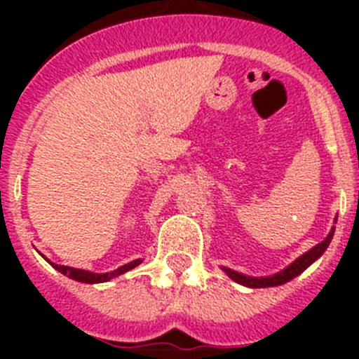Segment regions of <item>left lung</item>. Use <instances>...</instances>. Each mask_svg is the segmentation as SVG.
Returning a JSON list of instances; mask_svg holds the SVG:
<instances>
[{"label":"left lung","instance_id":"1","mask_svg":"<svg viewBox=\"0 0 359 359\" xmlns=\"http://www.w3.org/2000/svg\"><path fill=\"white\" fill-rule=\"evenodd\" d=\"M332 236H334V226L331 228L329 231V236L322 241L320 244H316L315 248H311L309 252H306L304 255H300L294 262H291L287 268H284L282 271L275 275H269V277H248V275H243L239 271H233L230 268H223L224 273L231 278V280H236L237 284H243L246 287H273V286H282V284H286V282L293 280L294 277L302 273L304 269L309 268L316 259L322 257V253L327 250L329 243H331Z\"/></svg>","mask_w":359,"mask_h":359}]
</instances>
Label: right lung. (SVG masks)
<instances>
[{"mask_svg":"<svg viewBox=\"0 0 359 359\" xmlns=\"http://www.w3.org/2000/svg\"><path fill=\"white\" fill-rule=\"evenodd\" d=\"M46 261H48V259H46ZM140 262H142V259H136V261L120 266L118 269H115V271H109V273H91V271H86V269L69 268V266L53 264V262H50V264H52L57 271H61L62 275H68V277L73 278V280L84 282V284H98V282H107V280H111V278H115V277H118V275L126 273V271H129V269L136 268V266L140 264Z\"/></svg>","mask_w":359,"mask_h":359,"instance_id":"obj_1","label":"right lung"}]
</instances>
